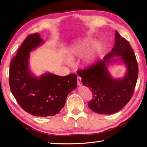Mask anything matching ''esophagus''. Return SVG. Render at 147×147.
Segmentation results:
<instances>
[{
	"label": "esophagus",
	"instance_id": "esophagus-1",
	"mask_svg": "<svg viewBox=\"0 0 147 147\" xmlns=\"http://www.w3.org/2000/svg\"><path fill=\"white\" fill-rule=\"evenodd\" d=\"M77 83H78V85H79V86L82 85V78H81V77H78V78H77Z\"/></svg>",
	"mask_w": 147,
	"mask_h": 147
}]
</instances>
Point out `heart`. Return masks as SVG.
<instances>
[{
	"label": "heart",
	"instance_id": "obj_1",
	"mask_svg": "<svg viewBox=\"0 0 147 147\" xmlns=\"http://www.w3.org/2000/svg\"><path fill=\"white\" fill-rule=\"evenodd\" d=\"M92 40H85L78 44L73 45L70 49V54L69 59L71 60L76 57H80L84 54V53L92 45ZM102 50V45L100 43H95L84 56V62L86 65H91L94 63L96 56Z\"/></svg>",
	"mask_w": 147,
	"mask_h": 147
}]
</instances>
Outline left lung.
Segmentation results:
<instances>
[{
  "label": "left lung",
  "mask_w": 147,
  "mask_h": 147,
  "mask_svg": "<svg viewBox=\"0 0 147 147\" xmlns=\"http://www.w3.org/2000/svg\"><path fill=\"white\" fill-rule=\"evenodd\" d=\"M115 45L102 61L83 70L77 71L83 85L93 95L88 107L99 114H112L119 111L130 100L138 79V66L129 43L115 31ZM119 57L117 58H113ZM119 61L126 65L127 70L123 79H113L107 65Z\"/></svg>",
  "instance_id": "left-lung-1"
}]
</instances>
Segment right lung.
Segmentation results:
<instances>
[{
  "label": "right lung",
  "instance_id": "add662e5",
  "mask_svg": "<svg viewBox=\"0 0 147 147\" xmlns=\"http://www.w3.org/2000/svg\"><path fill=\"white\" fill-rule=\"evenodd\" d=\"M43 43L37 33L28 36L12 59L9 69L11 91L21 107L38 117L53 116L64 107L69 93L76 88L77 76L45 73L34 76L29 69L30 52Z\"/></svg>",
  "mask_w": 147,
  "mask_h": 147
}]
</instances>
